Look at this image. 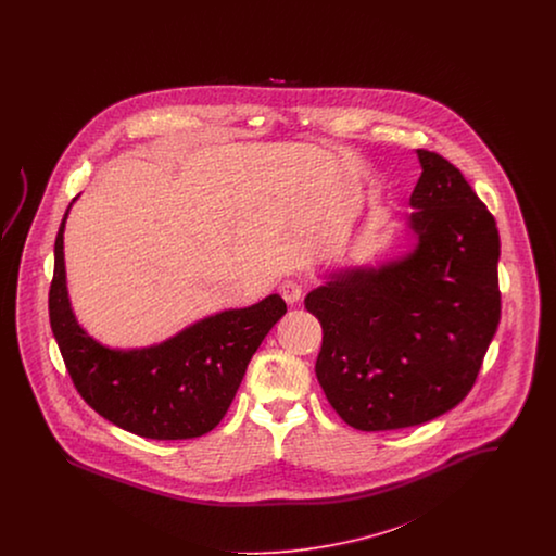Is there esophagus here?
Instances as JSON below:
<instances>
[{
	"label": "esophagus",
	"instance_id": "34e87169",
	"mask_svg": "<svg viewBox=\"0 0 556 556\" xmlns=\"http://www.w3.org/2000/svg\"><path fill=\"white\" fill-rule=\"evenodd\" d=\"M279 291H281L283 300L293 306V304H298V302L302 300V295H304V286H302V281L288 279V281H283V283H281Z\"/></svg>",
	"mask_w": 556,
	"mask_h": 556
}]
</instances>
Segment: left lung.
<instances>
[{
  "instance_id": "8db88e82",
  "label": "left lung",
  "mask_w": 556,
  "mask_h": 556,
  "mask_svg": "<svg viewBox=\"0 0 556 556\" xmlns=\"http://www.w3.org/2000/svg\"><path fill=\"white\" fill-rule=\"evenodd\" d=\"M410 248L325 273L304 300L320 320L317 379L361 431L427 424L467 396L501 320V238L460 170L417 150Z\"/></svg>"
}]
</instances>
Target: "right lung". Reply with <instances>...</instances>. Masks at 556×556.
Returning <instances> with one entry per match:
<instances>
[{"label":"right lung","mask_w":556,"mask_h":556,"mask_svg":"<svg viewBox=\"0 0 556 556\" xmlns=\"http://www.w3.org/2000/svg\"><path fill=\"white\" fill-rule=\"evenodd\" d=\"M73 206V204H71ZM55 238L50 323L83 400L110 424L150 440H189L212 431L238 394L248 363L288 313L279 293L200 318L173 338L143 348H110L75 317L64 263V229Z\"/></svg>","instance_id":"1"}]
</instances>
